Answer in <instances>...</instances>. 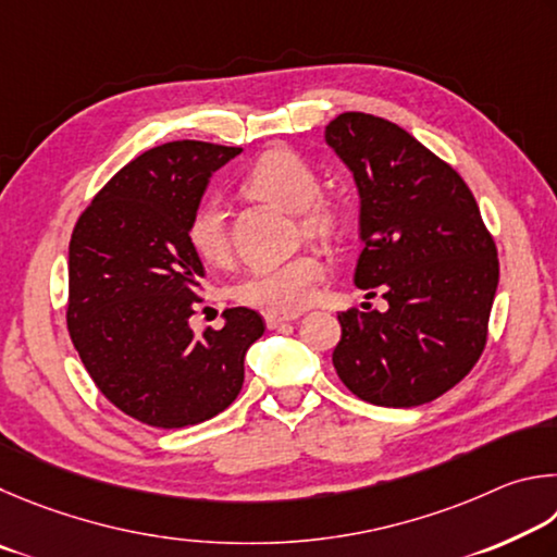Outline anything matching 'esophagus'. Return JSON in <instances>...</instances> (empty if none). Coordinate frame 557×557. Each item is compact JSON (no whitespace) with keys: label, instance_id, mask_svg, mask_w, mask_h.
<instances>
[{"label":"esophagus","instance_id":"1","mask_svg":"<svg viewBox=\"0 0 557 557\" xmlns=\"http://www.w3.org/2000/svg\"><path fill=\"white\" fill-rule=\"evenodd\" d=\"M263 320H267L269 330H276L284 323H290V320H298V313H290V315H286V313H267V315H263Z\"/></svg>","mask_w":557,"mask_h":557}]
</instances>
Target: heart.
Here are the masks:
<instances>
[{"label": "heart", "mask_w": 557, "mask_h": 557, "mask_svg": "<svg viewBox=\"0 0 557 557\" xmlns=\"http://www.w3.org/2000/svg\"><path fill=\"white\" fill-rule=\"evenodd\" d=\"M242 188L251 198L276 205L281 210L298 212L300 230L315 237L333 234L339 224V210L325 198H318L320 181L313 165L288 146L263 151L244 173ZM188 242L202 261L220 267L232 253V234L227 212L218 200H202L188 222ZM323 278V263L313 253H296L278 263H261L249 269L234 284L232 296L244 306L269 313H296L315 294Z\"/></svg>", "instance_id": "b5f03b06"}]
</instances>
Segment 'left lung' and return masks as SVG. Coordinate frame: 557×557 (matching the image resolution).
<instances>
[{
  "mask_svg": "<svg viewBox=\"0 0 557 557\" xmlns=\"http://www.w3.org/2000/svg\"><path fill=\"white\" fill-rule=\"evenodd\" d=\"M325 141L355 175L359 237L355 284L388 310H345L333 352L355 396L411 408L450 392L486 345L499 259L472 190L450 163L401 126L345 112ZM367 306V304H364Z\"/></svg>",
  "mask_w": 557,
  "mask_h": 557,
  "instance_id": "8db88e82",
  "label": "left lung"
}]
</instances>
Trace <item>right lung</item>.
Returning <instances> with one entry per match:
<instances>
[{
  "mask_svg": "<svg viewBox=\"0 0 557 557\" xmlns=\"http://www.w3.org/2000/svg\"><path fill=\"white\" fill-rule=\"evenodd\" d=\"M242 149L169 141L144 151L95 195L67 249V330L87 374L122 413L185 428L222 413L263 335L257 310L227 308L195 335L202 261L188 222L210 175Z\"/></svg>",
  "mask_w": 557,
  "mask_h": 557,
  "instance_id": "right-lung-1",
  "label": "right lung"
}]
</instances>
